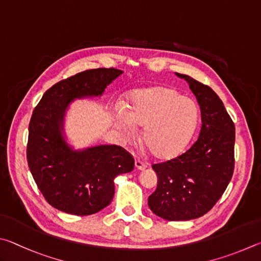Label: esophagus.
Wrapping results in <instances>:
<instances>
[{
  "mask_svg": "<svg viewBox=\"0 0 261 261\" xmlns=\"http://www.w3.org/2000/svg\"><path fill=\"white\" fill-rule=\"evenodd\" d=\"M135 167L138 168L139 171H143V170H145V168H147V165H145L144 163L140 162V161H135Z\"/></svg>",
  "mask_w": 261,
  "mask_h": 261,
  "instance_id": "34e87169",
  "label": "esophagus"
}]
</instances>
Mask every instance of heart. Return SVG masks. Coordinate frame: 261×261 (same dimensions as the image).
Wrapping results in <instances>:
<instances>
[{
    "label": "heart",
    "mask_w": 261,
    "mask_h": 261,
    "mask_svg": "<svg viewBox=\"0 0 261 261\" xmlns=\"http://www.w3.org/2000/svg\"><path fill=\"white\" fill-rule=\"evenodd\" d=\"M198 120L199 108L194 98L171 87L154 86L134 91L117 123L127 135L135 134V125L143 127V141L154 156L172 159L188 147Z\"/></svg>",
    "instance_id": "1"
}]
</instances>
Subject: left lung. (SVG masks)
I'll return each instance as SVG.
<instances>
[{
    "mask_svg": "<svg viewBox=\"0 0 261 261\" xmlns=\"http://www.w3.org/2000/svg\"><path fill=\"white\" fill-rule=\"evenodd\" d=\"M200 108L202 128L188 151L172 161L152 165L157 189L148 204L168 221H187L204 216L225 193L234 172L235 126L219 96L208 86L186 74Z\"/></svg>",
    "mask_w": 261,
    "mask_h": 261,
    "instance_id": "1",
    "label": "left lung"
}]
</instances>
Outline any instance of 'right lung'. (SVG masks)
Returning <instances> with one entry per match:
<instances>
[{
	"mask_svg": "<svg viewBox=\"0 0 261 261\" xmlns=\"http://www.w3.org/2000/svg\"><path fill=\"white\" fill-rule=\"evenodd\" d=\"M95 68L59 81L43 94L29 126L27 162L35 184L53 207L75 216L97 213L111 203L114 179L133 171L134 159L118 145L74 149L65 134V116L75 99L95 98L122 74Z\"/></svg>",
	"mask_w": 261,
	"mask_h": 261,
	"instance_id": "obj_1",
	"label": "right lung"
}]
</instances>
